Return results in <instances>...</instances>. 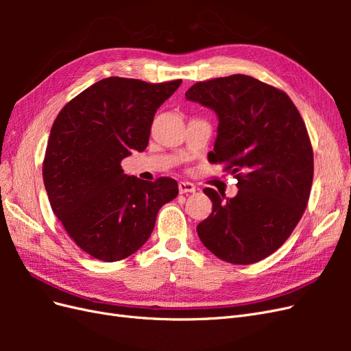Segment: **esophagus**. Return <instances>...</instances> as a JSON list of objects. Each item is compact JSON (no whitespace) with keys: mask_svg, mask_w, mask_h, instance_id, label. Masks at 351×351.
<instances>
[{"mask_svg":"<svg viewBox=\"0 0 351 351\" xmlns=\"http://www.w3.org/2000/svg\"><path fill=\"white\" fill-rule=\"evenodd\" d=\"M178 190H180V193H195L196 192V187H195L193 183L180 182L178 183Z\"/></svg>","mask_w":351,"mask_h":351,"instance_id":"esophagus-1","label":"esophagus"}]
</instances>
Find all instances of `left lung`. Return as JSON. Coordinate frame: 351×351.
<instances>
[{
  "mask_svg": "<svg viewBox=\"0 0 351 351\" xmlns=\"http://www.w3.org/2000/svg\"><path fill=\"white\" fill-rule=\"evenodd\" d=\"M186 99L217 114L209 162H226L239 182L234 197L204 189L214 205L197 236L222 261L259 262L290 237L309 200L313 151L304 121L289 95L244 74L199 82Z\"/></svg>",
  "mask_w": 351,
  "mask_h": 351,
  "instance_id": "1",
  "label": "left lung"
}]
</instances>
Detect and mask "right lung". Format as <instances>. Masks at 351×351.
Listing matches in <instances>:
<instances>
[{"instance_id": "obj_1", "label": "right lung", "mask_w": 351, "mask_h": 351, "mask_svg": "<svg viewBox=\"0 0 351 351\" xmlns=\"http://www.w3.org/2000/svg\"><path fill=\"white\" fill-rule=\"evenodd\" d=\"M180 84L107 77L57 115L44 183L62 227L90 256L104 262L129 258L149 239L158 210L178 195L176 180L145 182L124 174L121 161L146 149L156 110Z\"/></svg>"}]
</instances>
